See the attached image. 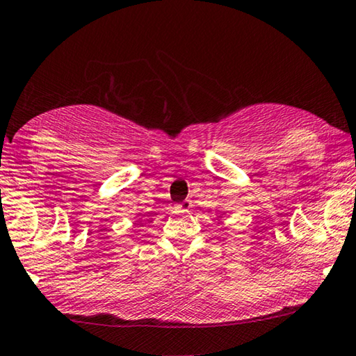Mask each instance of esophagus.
Listing matches in <instances>:
<instances>
[{
    "instance_id": "1",
    "label": "esophagus",
    "mask_w": 356,
    "mask_h": 356,
    "mask_svg": "<svg viewBox=\"0 0 356 356\" xmlns=\"http://www.w3.org/2000/svg\"><path fill=\"white\" fill-rule=\"evenodd\" d=\"M191 207H193V202L184 200V202H181V204H177V210L178 211H189Z\"/></svg>"
}]
</instances>
